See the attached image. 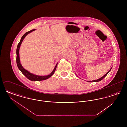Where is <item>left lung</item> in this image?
<instances>
[{
    "mask_svg": "<svg viewBox=\"0 0 127 127\" xmlns=\"http://www.w3.org/2000/svg\"><path fill=\"white\" fill-rule=\"evenodd\" d=\"M111 68H112V67L110 69V70H109V71L105 75H104L103 77H102L101 78H100V79H97V80H92V81H87L88 82H98V81H101V80H102L103 79H104L107 75V74L109 73V72L111 70Z\"/></svg>",
    "mask_w": 127,
    "mask_h": 127,
    "instance_id": "left-lung-1",
    "label": "left lung"
}]
</instances>
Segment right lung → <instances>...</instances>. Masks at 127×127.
Masks as SVG:
<instances>
[{"label": "right lung", "instance_id": "obj_1", "mask_svg": "<svg viewBox=\"0 0 127 127\" xmlns=\"http://www.w3.org/2000/svg\"><path fill=\"white\" fill-rule=\"evenodd\" d=\"M35 30V29L34 30H31L30 31H29L27 32H26L24 35L22 36L21 39H20V41H19V42L18 43V46H17V52H16V53H17V59H16V61H17V66L18 67L19 69L21 71V72L22 73V74L25 76V77L30 79V80L31 81H41V80H45V79H48L49 78H50L51 76H52L54 73L55 71L56 70V69L57 68V65L58 64H56V66L55 67L54 69V70H53V71L48 76H37V75H34L32 73L29 72L28 71H27V70H26L25 69H24L23 68V67L22 66L21 64H20V59H19V48H20V45L22 43V41L23 40L24 38H25V37L29 33H30V32H32L33 31H34Z\"/></svg>", "mask_w": 127, "mask_h": 127}]
</instances>
